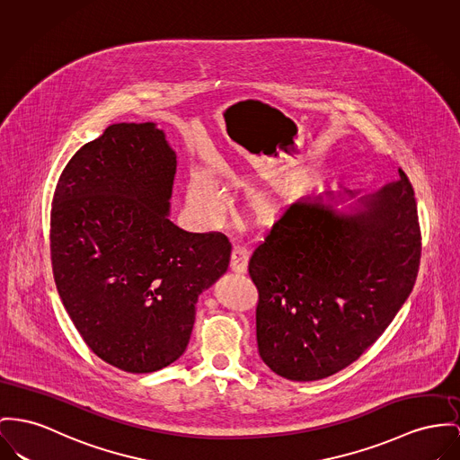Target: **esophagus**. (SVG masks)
Masks as SVG:
<instances>
[{
	"mask_svg": "<svg viewBox=\"0 0 460 460\" xmlns=\"http://www.w3.org/2000/svg\"><path fill=\"white\" fill-rule=\"evenodd\" d=\"M247 261H249V252L245 247H235L232 251V258H230V269L235 274H244L247 270Z\"/></svg>",
	"mask_w": 460,
	"mask_h": 460,
	"instance_id": "34e87169",
	"label": "esophagus"
}]
</instances>
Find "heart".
<instances>
[{"label": "heart", "instance_id": "heart-1", "mask_svg": "<svg viewBox=\"0 0 460 460\" xmlns=\"http://www.w3.org/2000/svg\"><path fill=\"white\" fill-rule=\"evenodd\" d=\"M284 195H289L286 191ZM188 197L195 208L209 216H219L225 209V193L208 171H195L188 184ZM254 213L261 219H272L277 215V202L272 195L260 193L254 197Z\"/></svg>", "mask_w": 460, "mask_h": 460}]
</instances>
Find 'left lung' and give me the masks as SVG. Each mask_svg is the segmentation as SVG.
<instances>
[{
  "instance_id": "obj_1",
  "label": "left lung",
  "mask_w": 460,
  "mask_h": 460,
  "mask_svg": "<svg viewBox=\"0 0 460 460\" xmlns=\"http://www.w3.org/2000/svg\"><path fill=\"white\" fill-rule=\"evenodd\" d=\"M420 251L415 193L401 169L399 181L347 213L321 197L293 204L249 260L263 363L312 382L359 359L410 296Z\"/></svg>"
}]
</instances>
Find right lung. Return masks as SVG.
<instances>
[{"label": "right lung", "mask_w": 460, "mask_h": 460, "mask_svg": "<svg viewBox=\"0 0 460 460\" xmlns=\"http://www.w3.org/2000/svg\"><path fill=\"white\" fill-rule=\"evenodd\" d=\"M176 154L155 123H113L62 171L50 211L56 286L95 356L152 373L186 349L199 295L232 244L169 219Z\"/></svg>", "instance_id": "obj_1"}]
</instances>
